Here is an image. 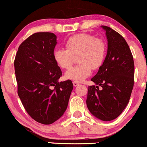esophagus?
Listing matches in <instances>:
<instances>
[{
  "label": "esophagus",
  "instance_id": "34e87169",
  "mask_svg": "<svg viewBox=\"0 0 147 147\" xmlns=\"http://www.w3.org/2000/svg\"><path fill=\"white\" fill-rule=\"evenodd\" d=\"M72 84H73V86H75V87H76V86H79V83L78 82H76V81H73V82H72Z\"/></svg>",
  "mask_w": 147,
  "mask_h": 147
}]
</instances>
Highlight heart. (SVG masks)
<instances>
[{
	"label": "heart",
	"mask_w": 147,
	"mask_h": 147,
	"mask_svg": "<svg viewBox=\"0 0 147 147\" xmlns=\"http://www.w3.org/2000/svg\"><path fill=\"white\" fill-rule=\"evenodd\" d=\"M66 50L55 49L53 59L57 66L68 69L77 56L78 65L67 70V79L81 82L91 75L92 69L98 70L105 61L107 46L103 40L88 33H79L70 37L65 42Z\"/></svg>",
	"instance_id": "1"
}]
</instances>
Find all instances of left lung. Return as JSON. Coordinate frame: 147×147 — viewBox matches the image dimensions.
Instances as JSON below:
<instances>
[{
    "label": "left lung",
    "instance_id": "8db88e82",
    "mask_svg": "<svg viewBox=\"0 0 147 147\" xmlns=\"http://www.w3.org/2000/svg\"><path fill=\"white\" fill-rule=\"evenodd\" d=\"M102 27L108 42L107 55L91 79L97 86L88 87L86 103L95 117L109 121L117 118L128 104L134 88V62L124 38L109 26ZM98 85L102 87L101 91Z\"/></svg>",
    "mask_w": 147,
    "mask_h": 147
}]
</instances>
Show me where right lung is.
Returning a JSON list of instances; mask_svg holds the SVG:
<instances>
[{
    "mask_svg": "<svg viewBox=\"0 0 147 147\" xmlns=\"http://www.w3.org/2000/svg\"><path fill=\"white\" fill-rule=\"evenodd\" d=\"M56 44L53 33H33L22 42L14 60L18 94L28 114L44 125L62 116L73 89L71 80L58 82L62 73L53 59Z\"/></svg>",
    "mask_w": 147,
    "mask_h": 147,
    "instance_id": "right-lung-1",
    "label": "right lung"
}]
</instances>
